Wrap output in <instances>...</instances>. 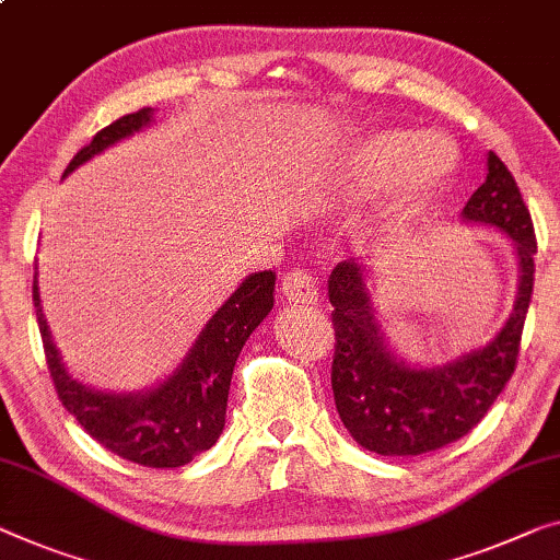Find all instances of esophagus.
<instances>
[{"instance_id":"1","label":"esophagus","mask_w":560,"mask_h":560,"mask_svg":"<svg viewBox=\"0 0 560 560\" xmlns=\"http://www.w3.org/2000/svg\"><path fill=\"white\" fill-rule=\"evenodd\" d=\"M282 295L290 303H303V305H313L318 300V288H315V280L311 278V272L300 270H290L285 278H282Z\"/></svg>"}]
</instances>
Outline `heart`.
Listing matches in <instances>:
<instances>
[{
    "mask_svg": "<svg viewBox=\"0 0 560 560\" xmlns=\"http://www.w3.org/2000/svg\"><path fill=\"white\" fill-rule=\"evenodd\" d=\"M455 159V145L436 133L381 131L346 153L336 174V194L346 205L361 207L396 186L384 212V230H396L452 172Z\"/></svg>",
    "mask_w": 560,
    "mask_h": 560,
    "instance_id": "heart-1",
    "label": "heart"
}]
</instances>
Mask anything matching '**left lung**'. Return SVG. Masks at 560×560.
<instances>
[{"label": "left lung", "instance_id": "8db88e82", "mask_svg": "<svg viewBox=\"0 0 560 560\" xmlns=\"http://www.w3.org/2000/svg\"><path fill=\"white\" fill-rule=\"evenodd\" d=\"M462 220L495 226L513 240L521 282L513 313L485 348L444 366H409L386 343L371 305L366 270L338 262L328 278L336 353L330 386L338 417L363 450L384 457L424 455L480 424L513 376L533 295L536 232L508 166L488 153V179L469 197Z\"/></svg>", "mask_w": 560, "mask_h": 560}]
</instances>
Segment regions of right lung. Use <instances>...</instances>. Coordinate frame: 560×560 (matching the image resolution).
<instances>
[{
  "label": "right lung",
  "instance_id": "obj_1",
  "mask_svg": "<svg viewBox=\"0 0 560 560\" xmlns=\"http://www.w3.org/2000/svg\"><path fill=\"white\" fill-rule=\"evenodd\" d=\"M153 120L151 108H141L113 120L93 141L83 145L65 168L75 172L95 153L141 131ZM37 326L43 336L47 369L62 407L78 424L113 455L143 467H182L220 440L226 417V396L237 355L249 334L260 326L275 303V272H253L224 300L222 307L201 328L182 366L149 392L108 394L80 384L65 371L52 343L43 305L37 272L32 282Z\"/></svg>",
  "mask_w": 560,
  "mask_h": 560
}]
</instances>
